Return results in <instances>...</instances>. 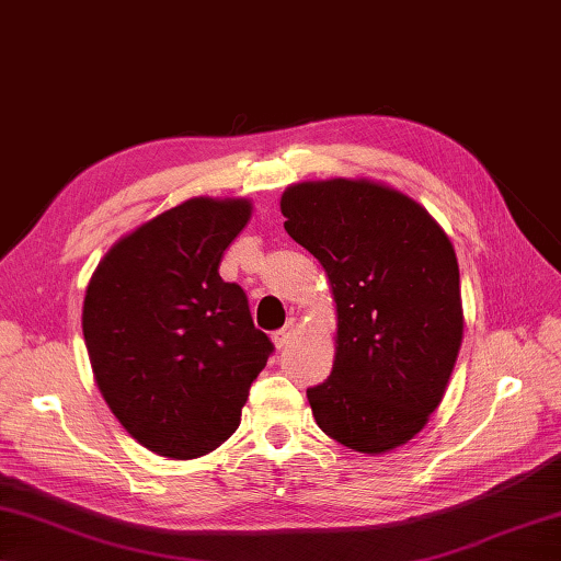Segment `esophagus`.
<instances>
[{"instance_id":"34e87169","label":"esophagus","mask_w":561,"mask_h":561,"mask_svg":"<svg viewBox=\"0 0 561 561\" xmlns=\"http://www.w3.org/2000/svg\"><path fill=\"white\" fill-rule=\"evenodd\" d=\"M296 332H299V323H296V320L294 318H289L287 320V325H284L282 330H277V332H274V344H277V350H284V347H287V344L296 337Z\"/></svg>"}]
</instances>
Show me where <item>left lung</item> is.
Instances as JSON below:
<instances>
[{"instance_id":"obj_1","label":"left lung","mask_w":561,"mask_h":561,"mask_svg":"<svg viewBox=\"0 0 561 561\" xmlns=\"http://www.w3.org/2000/svg\"><path fill=\"white\" fill-rule=\"evenodd\" d=\"M282 214L337 304L335 364L306 390L318 426L368 456L408 444L444 398L462 342L448 236L408 195L347 178L291 185Z\"/></svg>"}]
</instances>
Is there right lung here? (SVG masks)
<instances>
[{"label": "right lung", "instance_id": "right-lung-1", "mask_svg": "<svg viewBox=\"0 0 561 561\" xmlns=\"http://www.w3.org/2000/svg\"><path fill=\"white\" fill-rule=\"evenodd\" d=\"M250 209L248 199H187L121 238L87 287L81 328L101 396L159 456L219 448L274 350L245 291L219 277Z\"/></svg>", "mask_w": 561, "mask_h": 561}]
</instances>
